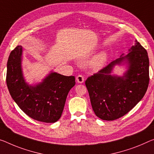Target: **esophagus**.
<instances>
[{
  "mask_svg": "<svg viewBox=\"0 0 154 154\" xmlns=\"http://www.w3.org/2000/svg\"><path fill=\"white\" fill-rule=\"evenodd\" d=\"M75 80L79 83H82L84 82V77L82 75H79L75 78Z\"/></svg>",
  "mask_w": 154,
  "mask_h": 154,
  "instance_id": "34e87169",
  "label": "esophagus"
}]
</instances>
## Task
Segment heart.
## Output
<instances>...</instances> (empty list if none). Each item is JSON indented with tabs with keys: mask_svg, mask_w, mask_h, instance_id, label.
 I'll list each match as a JSON object with an SVG mask.
<instances>
[{
	"mask_svg": "<svg viewBox=\"0 0 154 154\" xmlns=\"http://www.w3.org/2000/svg\"><path fill=\"white\" fill-rule=\"evenodd\" d=\"M108 58L107 54L105 52H101L98 54L93 58V60L91 61L90 66L92 69L98 70L101 69L104 65H105Z\"/></svg>",
	"mask_w": 154,
	"mask_h": 154,
	"instance_id": "obj_1",
	"label": "heart"
}]
</instances>
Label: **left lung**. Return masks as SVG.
<instances>
[{"mask_svg": "<svg viewBox=\"0 0 154 154\" xmlns=\"http://www.w3.org/2000/svg\"><path fill=\"white\" fill-rule=\"evenodd\" d=\"M89 77L85 85L95 114L104 120H114L132 109L145 96L149 81L148 54L136 41L127 55ZM125 65L122 76L112 75L115 66Z\"/></svg>", "mask_w": 154, "mask_h": 154, "instance_id": "left-lung-1", "label": "left lung"}]
</instances>
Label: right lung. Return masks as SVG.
<instances>
[{"label": "right lung", "instance_id": "add662e5", "mask_svg": "<svg viewBox=\"0 0 154 154\" xmlns=\"http://www.w3.org/2000/svg\"><path fill=\"white\" fill-rule=\"evenodd\" d=\"M23 51L18 45L9 56L6 82L9 94L28 116L38 121L55 122L62 115L67 94L75 84V77L51 72L38 83H27L23 72Z\"/></svg>", "mask_w": 154, "mask_h": 154}]
</instances>
